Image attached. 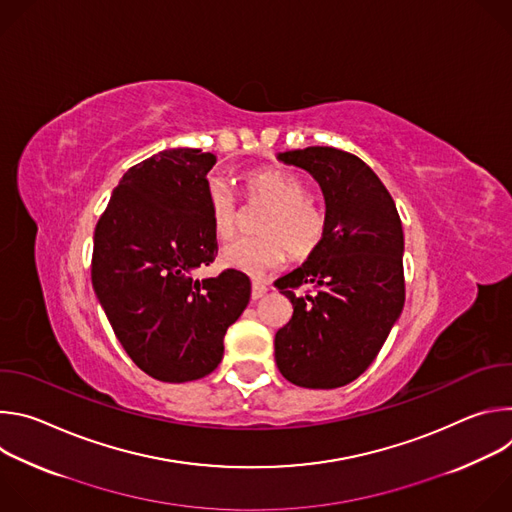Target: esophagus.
Segmentation results:
<instances>
[{"label": "esophagus", "mask_w": 512, "mask_h": 512, "mask_svg": "<svg viewBox=\"0 0 512 512\" xmlns=\"http://www.w3.org/2000/svg\"><path fill=\"white\" fill-rule=\"evenodd\" d=\"M267 294V285L261 279H253V291H251V298L259 300Z\"/></svg>", "instance_id": "obj_1"}]
</instances>
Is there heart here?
Instances as JSON below:
<instances>
[{
	"mask_svg": "<svg viewBox=\"0 0 512 512\" xmlns=\"http://www.w3.org/2000/svg\"><path fill=\"white\" fill-rule=\"evenodd\" d=\"M245 194L255 204H267L259 223L263 235L229 243L221 253L223 265L263 275L283 265L287 253L306 259L318 249L326 231V214L296 174L277 168L255 170L245 176ZM208 210L214 235L223 241L233 239L239 231V206L225 184L210 182Z\"/></svg>",
	"mask_w": 512,
	"mask_h": 512,
	"instance_id": "1",
	"label": "heart"
}]
</instances>
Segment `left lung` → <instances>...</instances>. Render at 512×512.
<instances>
[{"label": "left lung", "mask_w": 512, "mask_h": 512, "mask_svg": "<svg viewBox=\"0 0 512 512\" xmlns=\"http://www.w3.org/2000/svg\"><path fill=\"white\" fill-rule=\"evenodd\" d=\"M277 160L310 172L326 202L318 249L275 281L294 306L275 334L277 369L298 387H344L369 369L401 316V218L379 176L348 152L314 145ZM306 282L317 287L314 297L295 294Z\"/></svg>", "instance_id": "1"}]
</instances>
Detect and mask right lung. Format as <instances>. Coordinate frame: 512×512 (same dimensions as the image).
I'll use <instances>...</instances> for the list:
<instances>
[{
	"mask_svg": "<svg viewBox=\"0 0 512 512\" xmlns=\"http://www.w3.org/2000/svg\"><path fill=\"white\" fill-rule=\"evenodd\" d=\"M202 150H164L129 168L95 229L91 279L121 346L164 383L210 375L251 298L237 269L194 279L216 257Z\"/></svg>",
	"mask_w": 512,
	"mask_h": 512,
	"instance_id": "obj_1",
	"label": "right lung"
}]
</instances>
